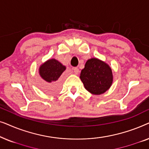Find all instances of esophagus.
<instances>
[{
    "label": "esophagus",
    "mask_w": 149,
    "mask_h": 149,
    "mask_svg": "<svg viewBox=\"0 0 149 149\" xmlns=\"http://www.w3.org/2000/svg\"><path fill=\"white\" fill-rule=\"evenodd\" d=\"M73 70H74V74H79V70L78 68H77V67H74V68H73Z\"/></svg>",
    "instance_id": "obj_1"
}]
</instances>
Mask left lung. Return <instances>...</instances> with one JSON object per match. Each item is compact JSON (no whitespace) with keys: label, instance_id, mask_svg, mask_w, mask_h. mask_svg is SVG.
Segmentation results:
<instances>
[{"label":"left lung","instance_id":"1","mask_svg":"<svg viewBox=\"0 0 149 149\" xmlns=\"http://www.w3.org/2000/svg\"><path fill=\"white\" fill-rule=\"evenodd\" d=\"M80 79L85 88L95 95L106 92L113 83V73L109 65L97 58L89 59L81 70Z\"/></svg>","mask_w":149,"mask_h":149}]
</instances>
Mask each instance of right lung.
Here are the masks:
<instances>
[{
    "label": "right lung",
    "mask_w": 149,
    "mask_h": 149,
    "mask_svg": "<svg viewBox=\"0 0 149 149\" xmlns=\"http://www.w3.org/2000/svg\"><path fill=\"white\" fill-rule=\"evenodd\" d=\"M66 67L55 59L49 60L40 66L39 74L42 79V89L47 93H56L62 83L61 74Z\"/></svg>",
    "instance_id": "right-lung-1"
}]
</instances>
